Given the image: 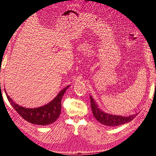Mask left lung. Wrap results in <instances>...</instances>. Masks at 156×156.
Masks as SVG:
<instances>
[{
    "label": "left lung",
    "mask_w": 156,
    "mask_h": 156,
    "mask_svg": "<svg viewBox=\"0 0 156 156\" xmlns=\"http://www.w3.org/2000/svg\"><path fill=\"white\" fill-rule=\"evenodd\" d=\"M90 105L93 115L98 122L107 126H118L126 123H128V122L134 119L135 117L137 115V114H135L126 117L107 114V113L102 111L98 107V105L96 104L95 101H94L91 96H90Z\"/></svg>",
    "instance_id": "obj_1"
}]
</instances>
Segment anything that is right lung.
Here are the masks:
<instances>
[{
  "mask_svg": "<svg viewBox=\"0 0 156 156\" xmlns=\"http://www.w3.org/2000/svg\"><path fill=\"white\" fill-rule=\"evenodd\" d=\"M69 87V86H68L62 90L57 96L48 104L34 108H28L20 106L13 101L7 93L6 94L9 102L23 119L33 124L46 126L53 123L58 119L62 108L61 101L65 92Z\"/></svg>",
  "mask_w": 156,
  "mask_h": 156,
  "instance_id": "obj_1",
  "label": "right lung"
}]
</instances>
